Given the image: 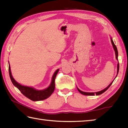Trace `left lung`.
I'll return each mask as SVG.
<instances>
[{"mask_svg": "<svg viewBox=\"0 0 128 128\" xmlns=\"http://www.w3.org/2000/svg\"><path fill=\"white\" fill-rule=\"evenodd\" d=\"M111 42H112V46H113V48L114 49V51H115V52H116V59H117V60H118V50H117V48L116 46V45L114 44L113 41H112V39L111 38ZM119 62L118 63V65H117V75L118 74V72H119ZM116 75V76H117ZM114 80L112 81L110 84L106 88H105L104 89L102 90L101 91H99V92H82V90H80L78 88H77V89L78 90V91L80 92V93L82 94H83V95H85V96H94V95H96V96H99V95H100L102 94V93H103V92H106V90L109 88L110 87V86H111V85L112 84V82H114Z\"/></svg>", "mask_w": 128, "mask_h": 128, "instance_id": "8db88e82", "label": "left lung"}]
</instances>
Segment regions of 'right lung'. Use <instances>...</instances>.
I'll use <instances>...</instances> for the list:
<instances>
[{"label":"right lung","mask_w":128,"mask_h":128,"mask_svg":"<svg viewBox=\"0 0 128 128\" xmlns=\"http://www.w3.org/2000/svg\"><path fill=\"white\" fill-rule=\"evenodd\" d=\"M59 69L55 72L52 76V82L50 86L47 88L43 90H36L34 88L24 86L16 82L13 78L10 70V66L9 64V73L10 78L11 81L15 86L22 93L26 96L28 98L32 100V101H40L46 99L51 96L55 89V79L58 72H59Z\"/></svg>","instance_id":"obj_1"}]
</instances>
